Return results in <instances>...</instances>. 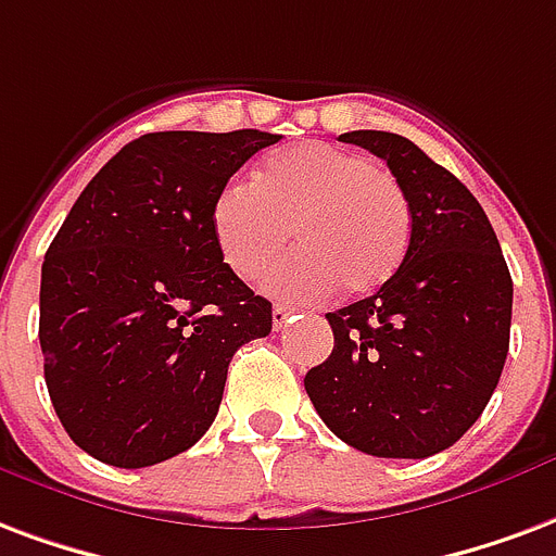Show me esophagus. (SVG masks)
<instances>
[{"mask_svg": "<svg viewBox=\"0 0 556 556\" xmlns=\"http://www.w3.org/2000/svg\"><path fill=\"white\" fill-rule=\"evenodd\" d=\"M289 318H291L289 306H279V303H277V306H274V327L279 330V327H282V324H286Z\"/></svg>", "mask_w": 556, "mask_h": 556, "instance_id": "esophagus-1", "label": "esophagus"}]
</instances>
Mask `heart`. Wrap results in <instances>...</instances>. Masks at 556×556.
<instances>
[{"label": "heart", "instance_id": "b5f03b06", "mask_svg": "<svg viewBox=\"0 0 556 556\" xmlns=\"http://www.w3.org/2000/svg\"><path fill=\"white\" fill-rule=\"evenodd\" d=\"M291 238L300 250L270 267L277 298L380 289L404 262L413 215L386 167L332 143H298L267 155L256 188L226 182L212 203V236L241 279H256Z\"/></svg>", "mask_w": 556, "mask_h": 556}]
</instances>
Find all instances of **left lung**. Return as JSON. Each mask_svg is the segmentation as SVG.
<instances>
[{"label": "left lung", "mask_w": 556, "mask_h": 556, "mask_svg": "<svg viewBox=\"0 0 556 556\" xmlns=\"http://www.w3.org/2000/svg\"><path fill=\"white\" fill-rule=\"evenodd\" d=\"M389 164L413 215L401 267L377 294L327 312L332 353L306 394L341 442L425 459L475 425L509 351L513 279L475 194L404 135L344 131Z\"/></svg>", "instance_id": "left-lung-1"}]
</instances>
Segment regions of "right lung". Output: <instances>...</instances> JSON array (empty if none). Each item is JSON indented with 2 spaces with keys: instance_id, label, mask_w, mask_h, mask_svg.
<instances>
[{
  "instance_id": "add662e5",
  "label": "right lung",
  "mask_w": 556,
  "mask_h": 556,
  "mask_svg": "<svg viewBox=\"0 0 556 556\" xmlns=\"http://www.w3.org/2000/svg\"><path fill=\"white\" fill-rule=\"evenodd\" d=\"M279 135L150 131L126 143L70 208L40 270L49 397L85 454L155 466L200 442L241 344L270 303L212 236V203Z\"/></svg>"
}]
</instances>
